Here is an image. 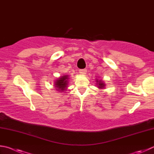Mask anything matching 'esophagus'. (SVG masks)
<instances>
[{"instance_id": "1", "label": "esophagus", "mask_w": 154, "mask_h": 154, "mask_svg": "<svg viewBox=\"0 0 154 154\" xmlns=\"http://www.w3.org/2000/svg\"><path fill=\"white\" fill-rule=\"evenodd\" d=\"M87 72V70L86 69H81L79 70V73L81 75H85Z\"/></svg>"}]
</instances>
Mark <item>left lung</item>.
I'll return each mask as SVG.
<instances>
[{"instance_id": "obj_1", "label": "left lung", "mask_w": 154, "mask_h": 154, "mask_svg": "<svg viewBox=\"0 0 154 154\" xmlns=\"http://www.w3.org/2000/svg\"><path fill=\"white\" fill-rule=\"evenodd\" d=\"M96 83L97 85V88L99 89H104L105 88V83L102 82V80H98L96 79Z\"/></svg>"}]
</instances>
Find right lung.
<instances>
[{"label": "right lung", "instance_id": "obj_1", "mask_svg": "<svg viewBox=\"0 0 154 154\" xmlns=\"http://www.w3.org/2000/svg\"><path fill=\"white\" fill-rule=\"evenodd\" d=\"M68 80H69V76L66 75H62L57 79H56L54 82V87L55 89L59 91H65L67 88L68 85Z\"/></svg>", "mask_w": 154, "mask_h": 154}]
</instances>
